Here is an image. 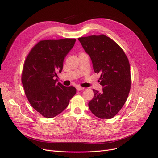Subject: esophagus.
I'll return each mask as SVG.
<instances>
[{"label": "esophagus", "mask_w": 158, "mask_h": 158, "mask_svg": "<svg viewBox=\"0 0 158 158\" xmlns=\"http://www.w3.org/2000/svg\"><path fill=\"white\" fill-rule=\"evenodd\" d=\"M76 89H77L78 91H81V90L84 89V88H82V87H80V86H77V87H76Z\"/></svg>", "instance_id": "1"}]
</instances>
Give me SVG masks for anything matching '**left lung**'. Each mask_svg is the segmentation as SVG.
Here are the masks:
<instances>
[{
    "label": "left lung",
    "mask_w": 158,
    "mask_h": 158,
    "mask_svg": "<svg viewBox=\"0 0 158 158\" xmlns=\"http://www.w3.org/2000/svg\"><path fill=\"white\" fill-rule=\"evenodd\" d=\"M92 62L94 70L99 74L102 92L93 89L88 103L90 111L98 118L109 119L118 113L131 89L130 64L127 56L115 42L105 35L78 38Z\"/></svg>",
    "instance_id": "1"
}]
</instances>
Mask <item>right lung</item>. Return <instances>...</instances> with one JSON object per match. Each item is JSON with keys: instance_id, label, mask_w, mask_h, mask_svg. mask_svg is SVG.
<instances>
[{"instance_id": "1", "label": "right lung", "mask_w": 158, "mask_h": 158, "mask_svg": "<svg viewBox=\"0 0 158 158\" xmlns=\"http://www.w3.org/2000/svg\"><path fill=\"white\" fill-rule=\"evenodd\" d=\"M75 42V39L66 38L41 41L25 60L22 82L26 95L33 108L46 118L63 112L76 92L74 87L64 86L55 80Z\"/></svg>"}]
</instances>
